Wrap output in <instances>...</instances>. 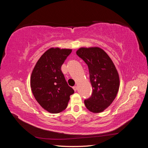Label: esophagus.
<instances>
[{"label":"esophagus","mask_w":148,"mask_h":148,"mask_svg":"<svg viewBox=\"0 0 148 148\" xmlns=\"http://www.w3.org/2000/svg\"><path fill=\"white\" fill-rule=\"evenodd\" d=\"M73 89H74V91H76L77 90V86H73Z\"/></svg>","instance_id":"34e87169"}]
</instances>
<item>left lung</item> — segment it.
Instances as JSON below:
<instances>
[{
    "label": "left lung",
    "instance_id": "8db88e82",
    "mask_svg": "<svg viewBox=\"0 0 148 148\" xmlns=\"http://www.w3.org/2000/svg\"><path fill=\"white\" fill-rule=\"evenodd\" d=\"M77 54L88 65L92 87L91 96L84 100L85 106L93 113L102 112L117 95L120 86L118 71L109 56L100 47H81Z\"/></svg>",
    "mask_w": 148,
    "mask_h": 148
}]
</instances>
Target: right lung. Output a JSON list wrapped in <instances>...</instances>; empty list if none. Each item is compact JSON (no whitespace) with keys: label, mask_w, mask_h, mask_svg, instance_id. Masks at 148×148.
<instances>
[{"label":"right lung","mask_w":148,"mask_h":148,"mask_svg":"<svg viewBox=\"0 0 148 148\" xmlns=\"http://www.w3.org/2000/svg\"><path fill=\"white\" fill-rule=\"evenodd\" d=\"M71 49L52 47L37 62L30 79L31 91L44 109L52 114L64 110L74 90L69 86L61 66Z\"/></svg>","instance_id":"obj_1"}]
</instances>
